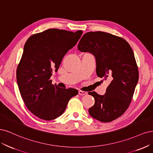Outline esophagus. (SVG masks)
<instances>
[{
  "mask_svg": "<svg viewBox=\"0 0 153 153\" xmlns=\"http://www.w3.org/2000/svg\"><path fill=\"white\" fill-rule=\"evenodd\" d=\"M86 94H87V92H86V91H81V90L79 91V95H86Z\"/></svg>",
  "mask_w": 153,
  "mask_h": 153,
  "instance_id": "esophagus-1",
  "label": "esophagus"
}]
</instances>
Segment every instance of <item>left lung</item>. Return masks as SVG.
<instances>
[{
	"instance_id": "1",
	"label": "left lung",
	"mask_w": 153,
	"mask_h": 153,
	"mask_svg": "<svg viewBox=\"0 0 153 153\" xmlns=\"http://www.w3.org/2000/svg\"><path fill=\"white\" fill-rule=\"evenodd\" d=\"M77 49L93 54L97 76L111 80L105 95L88 93L95 98L89 114L101 122L117 119L129 107L139 81V71L131 46L124 39L98 31L84 34Z\"/></svg>"
}]
</instances>
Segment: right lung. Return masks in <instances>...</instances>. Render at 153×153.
<instances>
[{"label": "right lung", "mask_w": 153, "mask_h": 153, "mask_svg": "<svg viewBox=\"0 0 153 153\" xmlns=\"http://www.w3.org/2000/svg\"><path fill=\"white\" fill-rule=\"evenodd\" d=\"M82 33V30L50 28L33 34L25 44L17 67V83L27 109L42 120L50 121L61 116L69 100L78 94L74 88L52 85L50 77Z\"/></svg>", "instance_id": "right-lung-1"}]
</instances>
